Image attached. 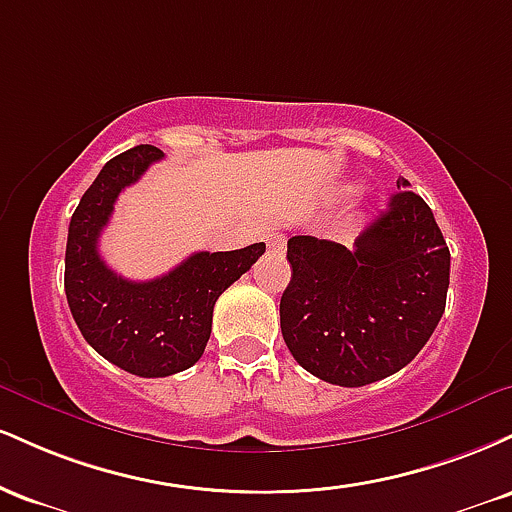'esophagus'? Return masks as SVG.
I'll return each instance as SVG.
<instances>
[{"label":"esophagus","instance_id":"1","mask_svg":"<svg viewBox=\"0 0 512 512\" xmlns=\"http://www.w3.org/2000/svg\"><path fill=\"white\" fill-rule=\"evenodd\" d=\"M284 245H286V236L284 233H269L267 236V248L269 252H284Z\"/></svg>","mask_w":512,"mask_h":512}]
</instances>
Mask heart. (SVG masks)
Wrapping results in <instances>:
<instances>
[{
  "label": "heart",
  "mask_w": 512,
  "mask_h": 512,
  "mask_svg": "<svg viewBox=\"0 0 512 512\" xmlns=\"http://www.w3.org/2000/svg\"><path fill=\"white\" fill-rule=\"evenodd\" d=\"M351 190H354V187H346V190H344V192H351Z\"/></svg>",
  "instance_id": "obj_1"
}]
</instances>
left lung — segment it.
Wrapping results in <instances>:
<instances>
[{"label": "left lung", "instance_id": "8db88e82", "mask_svg": "<svg viewBox=\"0 0 512 512\" xmlns=\"http://www.w3.org/2000/svg\"><path fill=\"white\" fill-rule=\"evenodd\" d=\"M407 187L397 180L399 192L354 250L289 238L281 334L293 358L325 383L363 387L397 373L443 317L450 250L431 207Z\"/></svg>", "mask_w": 512, "mask_h": 512}]
</instances>
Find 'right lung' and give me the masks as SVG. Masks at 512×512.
I'll return each instance as SVG.
<instances>
[{
	"mask_svg": "<svg viewBox=\"0 0 512 512\" xmlns=\"http://www.w3.org/2000/svg\"><path fill=\"white\" fill-rule=\"evenodd\" d=\"M163 151L134 146L110 158L69 221L64 291L74 322L93 349L139 378H166L195 366L211 334L219 296L260 260L264 243L231 252H195L151 281H129L101 260L98 238L115 199Z\"/></svg>",
	"mask_w": 512,
	"mask_h": 512,
	"instance_id": "add662e5",
	"label": "right lung"
}]
</instances>
